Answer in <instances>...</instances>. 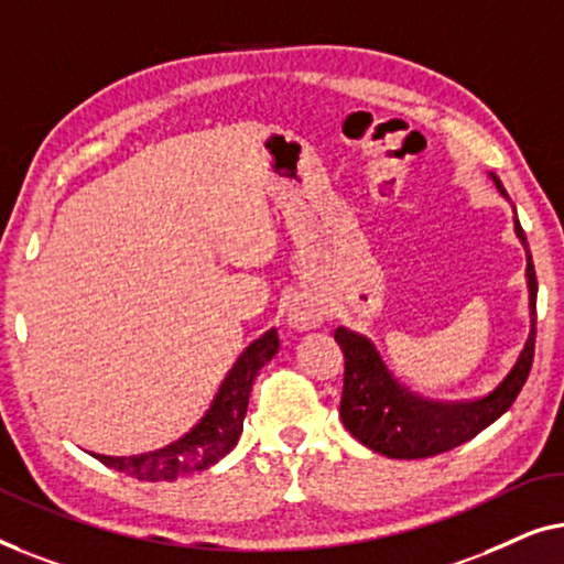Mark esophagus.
<instances>
[{
    "mask_svg": "<svg viewBox=\"0 0 564 564\" xmlns=\"http://www.w3.org/2000/svg\"><path fill=\"white\" fill-rule=\"evenodd\" d=\"M324 316H327V308H324L319 301L301 296L289 306V324L299 332H308L322 327Z\"/></svg>",
    "mask_w": 564,
    "mask_h": 564,
    "instance_id": "esophagus-1",
    "label": "esophagus"
}]
</instances>
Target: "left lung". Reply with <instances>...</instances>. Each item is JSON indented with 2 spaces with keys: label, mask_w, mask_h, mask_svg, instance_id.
I'll return each mask as SVG.
<instances>
[{
  "label": "left lung",
  "mask_w": 564,
  "mask_h": 564,
  "mask_svg": "<svg viewBox=\"0 0 564 564\" xmlns=\"http://www.w3.org/2000/svg\"><path fill=\"white\" fill-rule=\"evenodd\" d=\"M506 202L509 194L496 173H488ZM513 232L527 252V289H529V337L517 362L501 383L488 395L470 401H432L409 391L391 368L380 358L376 345L365 335L337 327L335 339L345 352V388L339 401V416L347 432L365 447L393 459H422L447 452L473 440L498 416L506 414L521 391L534 358L536 335V275L527 235L513 209Z\"/></svg>",
  "instance_id": "8db88e82"
}]
</instances>
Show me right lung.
I'll use <instances>...</instances> for the list:
<instances>
[{
	"instance_id": "1",
	"label": "right lung",
	"mask_w": 564,
	"mask_h": 564,
	"mask_svg": "<svg viewBox=\"0 0 564 564\" xmlns=\"http://www.w3.org/2000/svg\"><path fill=\"white\" fill-rule=\"evenodd\" d=\"M281 339L279 332L268 329L265 335L245 347L240 358L235 360L232 368L221 380L217 393L204 411V416L188 430L184 437L176 442L165 444L161 449L142 452V455L130 457H109V455H94L99 463H105L112 470H120L130 478L148 480V482H173L181 475L202 473L214 463H219L229 449L235 447L242 434V422L248 414V401L252 383L260 368L273 355L279 352Z\"/></svg>"
}]
</instances>
